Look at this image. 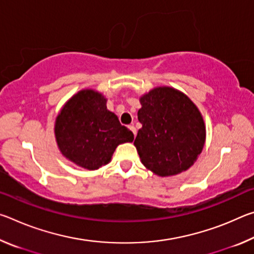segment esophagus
Here are the masks:
<instances>
[{
    "instance_id": "esophagus-1",
    "label": "esophagus",
    "mask_w": 254,
    "mask_h": 254,
    "mask_svg": "<svg viewBox=\"0 0 254 254\" xmlns=\"http://www.w3.org/2000/svg\"><path fill=\"white\" fill-rule=\"evenodd\" d=\"M128 128H130L133 134H134V136H135L136 135V128L134 127V126H130V127H128Z\"/></svg>"
}]
</instances>
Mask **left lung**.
Segmentation results:
<instances>
[{
	"instance_id": "obj_1",
	"label": "left lung",
	"mask_w": 254,
	"mask_h": 254,
	"mask_svg": "<svg viewBox=\"0 0 254 254\" xmlns=\"http://www.w3.org/2000/svg\"><path fill=\"white\" fill-rule=\"evenodd\" d=\"M134 145L145 168L160 177L178 175L194 165L204 148L206 128L199 110L184 93L156 87L140 97Z\"/></svg>"
}]
</instances>
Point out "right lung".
<instances>
[{
    "label": "right lung",
    "instance_id": "add662e5",
    "mask_svg": "<svg viewBox=\"0 0 254 254\" xmlns=\"http://www.w3.org/2000/svg\"><path fill=\"white\" fill-rule=\"evenodd\" d=\"M55 136L63 156L88 170L107 165L119 144L134 139L107 110L106 98L93 89L79 91L64 105L56 119Z\"/></svg>",
    "mask_w": 254,
    "mask_h": 254
}]
</instances>
